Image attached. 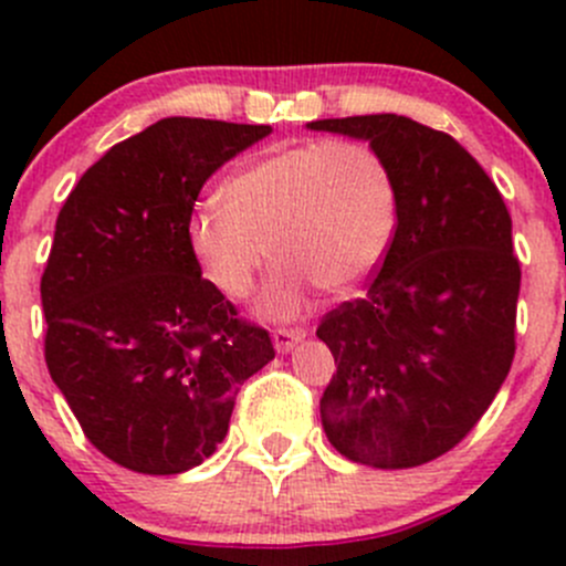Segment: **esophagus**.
<instances>
[{
  "mask_svg": "<svg viewBox=\"0 0 566 566\" xmlns=\"http://www.w3.org/2000/svg\"><path fill=\"white\" fill-rule=\"evenodd\" d=\"M304 336H306L304 328H287V325H282V328H273V345H276L279 353H287L293 350Z\"/></svg>",
  "mask_w": 566,
  "mask_h": 566,
  "instance_id": "esophagus-1",
  "label": "esophagus"
}]
</instances>
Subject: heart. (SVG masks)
Masks as SVG:
<instances>
[{
	"label": "heart",
	"mask_w": 566,
	"mask_h": 566,
	"mask_svg": "<svg viewBox=\"0 0 566 566\" xmlns=\"http://www.w3.org/2000/svg\"><path fill=\"white\" fill-rule=\"evenodd\" d=\"M227 199H205L188 219V249L227 298H247L273 254L282 265L262 315L293 317L310 290L350 293L389 254L397 182L361 139L276 147L227 180Z\"/></svg>",
	"instance_id": "heart-1"
}]
</instances>
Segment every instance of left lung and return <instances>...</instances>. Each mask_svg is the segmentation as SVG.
<instances>
[{"instance_id": "left-lung-1", "label": "left lung", "mask_w": 566, "mask_h": 566, "mask_svg": "<svg viewBox=\"0 0 566 566\" xmlns=\"http://www.w3.org/2000/svg\"><path fill=\"white\" fill-rule=\"evenodd\" d=\"M367 139L397 182V232L367 293L319 319L336 373L319 397L347 460L413 468L476 427L515 358L521 262L512 216L476 158L397 114L315 119Z\"/></svg>"}]
</instances>
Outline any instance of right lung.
<instances>
[{
  "instance_id": "1",
  "label": "right lung",
  "mask_w": 566,
  "mask_h": 566,
  "mask_svg": "<svg viewBox=\"0 0 566 566\" xmlns=\"http://www.w3.org/2000/svg\"><path fill=\"white\" fill-rule=\"evenodd\" d=\"M271 125L167 117L119 142L56 216L40 279L45 367L87 441L117 465L172 476L216 452L243 380L273 358L188 249L216 169Z\"/></svg>"
}]
</instances>
